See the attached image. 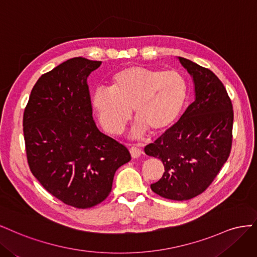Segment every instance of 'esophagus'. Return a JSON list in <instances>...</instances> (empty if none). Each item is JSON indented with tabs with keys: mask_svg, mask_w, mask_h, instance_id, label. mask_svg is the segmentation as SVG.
Here are the masks:
<instances>
[{
	"mask_svg": "<svg viewBox=\"0 0 257 257\" xmlns=\"http://www.w3.org/2000/svg\"><path fill=\"white\" fill-rule=\"evenodd\" d=\"M130 154L132 158H139V157L142 155V151H141V148L137 147V146H132L130 147Z\"/></svg>",
	"mask_w": 257,
	"mask_h": 257,
	"instance_id": "1",
	"label": "esophagus"
}]
</instances>
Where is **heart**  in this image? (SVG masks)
Wrapping results in <instances>:
<instances>
[{
	"label": "heart",
	"mask_w": 257,
	"mask_h": 257,
	"mask_svg": "<svg viewBox=\"0 0 257 257\" xmlns=\"http://www.w3.org/2000/svg\"><path fill=\"white\" fill-rule=\"evenodd\" d=\"M187 98V83L174 70L130 66L115 73L111 87H98L92 103L103 129L120 135L131 116L138 117L132 137L139 138L150 128L160 132L177 119Z\"/></svg>",
	"instance_id": "b5f03b06"
}]
</instances>
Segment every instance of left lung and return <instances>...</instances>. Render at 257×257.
<instances>
[{
	"mask_svg": "<svg viewBox=\"0 0 257 257\" xmlns=\"http://www.w3.org/2000/svg\"><path fill=\"white\" fill-rule=\"evenodd\" d=\"M191 74L195 100L179 120L145 146V154L163 162L164 172L153 191L173 201L203 193L228 158L233 141L234 111L220 79L208 68L178 57Z\"/></svg>",
	"mask_w": 257,
	"mask_h": 257,
	"instance_id": "8db88e82",
	"label": "left lung"
}]
</instances>
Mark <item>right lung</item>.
Returning <instances> with one entry per match:
<instances>
[{"label": "right lung", "mask_w": 257, "mask_h": 257, "mask_svg": "<svg viewBox=\"0 0 257 257\" xmlns=\"http://www.w3.org/2000/svg\"><path fill=\"white\" fill-rule=\"evenodd\" d=\"M100 65L73 57L44 73L23 114L32 174L57 200L79 209L103 202L115 172L131 160L128 148L93 119L87 77Z\"/></svg>", "instance_id": "obj_1"}]
</instances>
